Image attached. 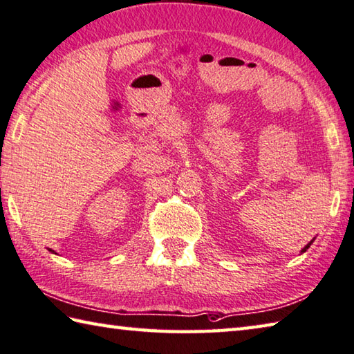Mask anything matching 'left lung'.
<instances>
[{"instance_id":"left-lung-1","label":"left lung","mask_w":354,"mask_h":354,"mask_svg":"<svg viewBox=\"0 0 354 354\" xmlns=\"http://www.w3.org/2000/svg\"><path fill=\"white\" fill-rule=\"evenodd\" d=\"M311 244H313V241H311V243H309V244H308V245H306V247H305V249H303V250H301V252H306V250H308V247H309V245H311Z\"/></svg>"}]
</instances>
